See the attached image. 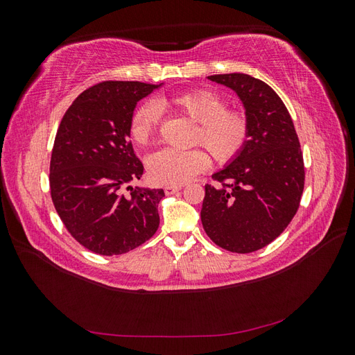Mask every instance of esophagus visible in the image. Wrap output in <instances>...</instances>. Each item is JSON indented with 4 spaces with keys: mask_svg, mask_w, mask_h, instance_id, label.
<instances>
[{
    "mask_svg": "<svg viewBox=\"0 0 355 355\" xmlns=\"http://www.w3.org/2000/svg\"><path fill=\"white\" fill-rule=\"evenodd\" d=\"M180 189H182V187H180V185H167V187L164 188V191H166V194H167V196L175 194V192H178V191H180Z\"/></svg>",
    "mask_w": 355,
    "mask_h": 355,
    "instance_id": "obj_1",
    "label": "esophagus"
}]
</instances>
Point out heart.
I'll use <instances>...</instances> for the list:
<instances>
[{"label":"heart","mask_w":355,"mask_h":355,"mask_svg":"<svg viewBox=\"0 0 355 355\" xmlns=\"http://www.w3.org/2000/svg\"><path fill=\"white\" fill-rule=\"evenodd\" d=\"M173 108L196 124L192 142L201 144L220 164L228 163L245 145L249 120L234 110H227L219 94L206 89L189 90L159 102ZM159 112L154 103H144L133 112L130 136L137 145L153 141ZM209 167V157L201 149L175 151L161 149L148 158V173L157 184L182 185Z\"/></svg>","instance_id":"heart-1"}]
</instances>
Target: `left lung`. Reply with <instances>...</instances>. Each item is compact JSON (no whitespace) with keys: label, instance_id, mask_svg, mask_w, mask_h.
<instances>
[{"label":"left lung","instance_id":"8db88e82","mask_svg":"<svg viewBox=\"0 0 355 355\" xmlns=\"http://www.w3.org/2000/svg\"><path fill=\"white\" fill-rule=\"evenodd\" d=\"M210 81L231 89L249 120V137L237 157L206 185L201 223L213 243L252 253L280 235L304 192V157L286 105L266 83L247 73H219Z\"/></svg>","mask_w":355,"mask_h":355}]
</instances>
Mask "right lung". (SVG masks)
I'll return each instance as SVG.
<instances>
[{
    "label": "right lung",
    "mask_w": 355,
    "mask_h": 355,
    "mask_svg": "<svg viewBox=\"0 0 355 355\" xmlns=\"http://www.w3.org/2000/svg\"><path fill=\"white\" fill-rule=\"evenodd\" d=\"M161 85L102 81L62 118L50 161L51 200L69 234L93 253H127L158 230L164 191L132 185L144 166L130 142V120L137 102Z\"/></svg>",
    "instance_id": "right-lung-1"
}]
</instances>
